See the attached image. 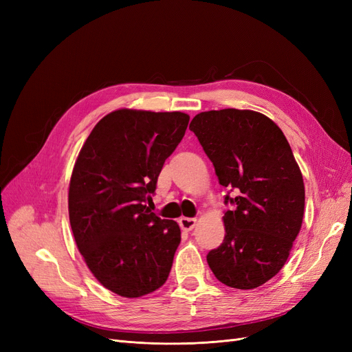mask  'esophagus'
<instances>
[{
	"mask_svg": "<svg viewBox=\"0 0 352 352\" xmlns=\"http://www.w3.org/2000/svg\"><path fill=\"white\" fill-rule=\"evenodd\" d=\"M195 225H197V219H189V217H180L179 219V226L186 232L192 230L195 228Z\"/></svg>",
	"mask_w": 352,
	"mask_h": 352,
	"instance_id": "1",
	"label": "esophagus"
}]
</instances>
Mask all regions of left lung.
Segmentation results:
<instances>
[{"mask_svg":"<svg viewBox=\"0 0 352 352\" xmlns=\"http://www.w3.org/2000/svg\"><path fill=\"white\" fill-rule=\"evenodd\" d=\"M214 166L219 184L235 189V206L223 216L226 235L207 263L216 278L254 289L283 267L300 233L305 189L280 127L252 110H211L189 124Z\"/></svg>","mask_w":352,"mask_h":352,"instance_id":"1","label":"left lung"}]
</instances>
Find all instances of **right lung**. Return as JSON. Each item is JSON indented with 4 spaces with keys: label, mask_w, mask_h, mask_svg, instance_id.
Returning a JSON list of instances; mask_svg holds the SVG:
<instances>
[{
    "label": "right lung",
    "mask_w": 352,
    "mask_h": 352,
    "mask_svg": "<svg viewBox=\"0 0 352 352\" xmlns=\"http://www.w3.org/2000/svg\"><path fill=\"white\" fill-rule=\"evenodd\" d=\"M189 116L120 109L95 124L74 163L69 219L78 250L104 287L138 298L163 286L180 243L175 220L144 202Z\"/></svg>",
    "instance_id": "1"
}]
</instances>
